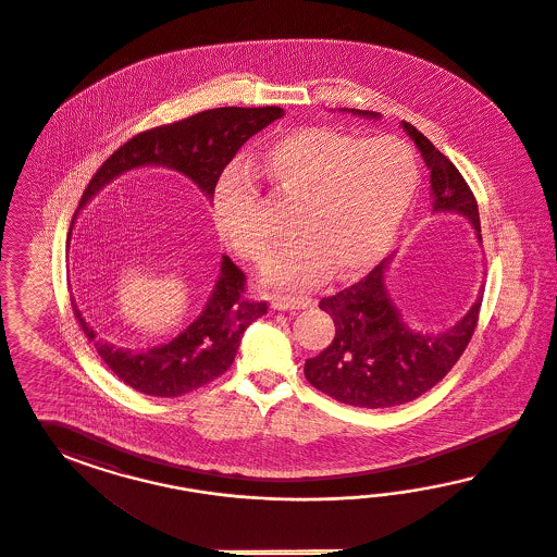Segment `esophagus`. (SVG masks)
Returning <instances> with one entry per match:
<instances>
[{
  "instance_id": "34e87169",
  "label": "esophagus",
  "mask_w": 557,
  "mask_h": 557,
  "mask_svg": "<svg viewBox=\"0 0 557 557\" xmlns=\"http://www.w3.org/2000/svg\"><path fill=\"white\" fill-rule=\"evenodd\" d=\"M271 306L273 310H304L314 306L312 298L308 296H286V294H275L271 298Z\"/></svg>"
}]
</instances>
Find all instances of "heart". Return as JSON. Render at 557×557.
<instances>
[{
	"label": "heart",
	"instance_id": "obj_1",
	"mask_svg": "<svg viewBox=\"0 0 557 557\" xmlns=\"http://www.w3.org/2000/svg\"><path fill=\"white\" fill-rule=\"evenodd\" d=\"M253 173L298 210L300 243L268 265L280 286H308L335 270L349 277L388 249L421 184L419 154L398 136L361 138L306 126L273 140ZM222 240L247 261L263 263L277 228L263 214L257 187L238 171L222 175L212 200Z\"/></svg>",
	"mask_w": 557,
	"mask_h": 557
}]
</instances>
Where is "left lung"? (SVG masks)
Listing matches in <instances>:
<instances>
[{
    "label": "left lung",
    "mask_w": 557,
    "mask_h": 557,
    "mask_svg": "<svg viewBox=\"0 0 557 557\" xmlns=\"http://www.w3.org/2000/svg\"><path fill=\"white\" fill-rule=\"evenodd\" d=\"M377 119V112L351 110ZM403 128L419 147L431 171L433 212H456L470 220L480 235V214L472 189L456 165L437 147L403 120ZM392 255L354 286L322 298V310L335 322L333 343L304 366L306 380L343 405L388 408L406 405L437 386L472 341L482 296L472 310L437 335L417 333L405 324L389 300L384 275Z\"/></svg>",
    "instance_id": "8db88e82"
}]
</instances>
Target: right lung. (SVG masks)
Returning a JSON list of instances; mask_svg holds the SVG:
<instances>
[{"mask_svg":"<svg viewBox=\"0 0 557 557\" xmlns=\"http://www.w3.org/2000/svg\"><path fill=\"white\" fill-rule=\"evenodd\" d=\"M282 116L284 110L277 106H231L203 110L189 119L145 131L103 161L89 186L85 187L79 208H84L91 196H96L120 173L145 165L175 169L187 175L208 198H214L220 175L233 161L236 151L251 136ZM245 273L224 255L219 282L202 314L180 337L147 351L114 347L112 343L98 338V333L87 324L75 302L73 312L101 361L126 386L147 396L175 398L202 388L228 370L235 361L245 329L259 317L268 314V302H255L245 296Z\"/></svg>","mask_w":557,"mask_h":557,"instance_id":"1","label":"right lung"}]
</instances>
